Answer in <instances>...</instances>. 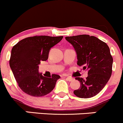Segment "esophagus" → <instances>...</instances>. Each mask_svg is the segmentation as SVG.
Here are the masks:
<instances>
[{
  "mask_svg": "<svg viewBox=\"0 0 123 123\" xmlns=\"http://www.w3.org/2000/svg\"><path fill=\"white\" fill-rule=\"evenodd\" d=\"M66 79L68 80V81H72L73 80H74V79H73V78L69 77H67Z\"/></svg>",
  "mask_w": 123,
  "mask_h": 123,
  "instance_id": "1",
  "label": "esophagus"
}]
</instances>
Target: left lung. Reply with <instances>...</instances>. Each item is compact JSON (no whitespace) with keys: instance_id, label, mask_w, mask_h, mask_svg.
Wrapping results in <instances>:
<instances>
[{"instance_id":"obj_1","label":"left lung","mask_w":123,"mask_h":123,"mask_svg":"<svg viewBox=\"0 0 123 123\" xmlns=\"http://www.w3.org/2000/svg\"><path fill=\"white\" fill-rule=\"evenodd\" d=\"M74 47L77 65L88 71L86 79L76 77L80 87L74 94L80 98H90L102 90L112 74L113 59L108 46L98 38L86 34L66 37Z\"/></svg>"}]
</instances>
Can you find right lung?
<instances>
[{"mask_svg": "<svg viewBox=\"0 0 123 123\" xmlns=\"http://www.w3.org/2000/svg\"><path fill=\"white\" fill-rule=\"evenodd\" d=\"M62 38L48 36L30 37L19 41L12 48L10 67L24 92L40 97L48 95L54 89L60 76L57 74H52L50 78L43 76L38 72V65L48 59L50 49Z\"/></svg>", "mask_w": 123, "mask_h": 123, "instance_id": "add662e5", "label": "right lung"}]
</instances>
